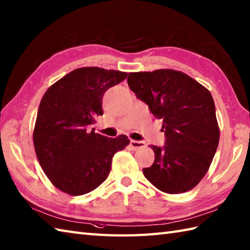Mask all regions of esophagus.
Returning <instances> with one entry per match:
<instances>
[{
    "mask_svg": "<svg viewBox=\"0 0 250 250\" xmlns=\"http://www.w3.org/2000/svg\"><path fill=\"white\" fill-rule=\"evenodd\" d=\"M130 146L133 148V149H140V148H144L146 146V144H145L144 142H142V141L131 140L130 141Z\"/></svg>",
    "mask_w": 250,
    "mask_h": 250,
    "instance_id": "esophagus-1",
    "label": "esophagus"
}]
</instances>
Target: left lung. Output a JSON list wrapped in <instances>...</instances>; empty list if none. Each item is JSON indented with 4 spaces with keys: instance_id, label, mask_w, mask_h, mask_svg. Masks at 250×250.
Instances as JSON below:
<instances>
[{
    "instance_id": "obj_1",
    "label": "left lung",
    "mask_w": 250,
    "mask_h": 250,
    "mask_svg": "<svg viewBox=\"0 0 250 250\" xmlns=\"http://www.w3.org/2000/svg\"><path fill=\"white\" fill-rule=\"evenodd\" d=\"M128 84L152 115L163 120V147L150 145L155 161L143 168L159 190L183 193L208 171L219 143L213 97L185 73L174 70L129 73Z\"/></svg>"
}]
</instances>
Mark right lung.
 Masks as SVG:
<instances>
[{
    "label": "right lung",
    "instance_id": "add662e5",
    "mask_svg": "<svg viewBox=\"0 0 250 250\" xmlns=\"http://www.w3.org/2000/svg\"><path fill=\"white\" fill-rule=\"evenodd\" d=\"M128 73L81 67L45 92L37 111L33 142L37 159L52 185L70 195L98 188L108 177L117 151L129 145L125 135L111 139L89 130L103 115L104 93Z\"/></svg>",
    "mask_w": 250,
    "mask_h": 250
}]
</instances>
